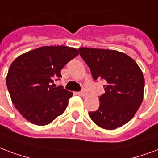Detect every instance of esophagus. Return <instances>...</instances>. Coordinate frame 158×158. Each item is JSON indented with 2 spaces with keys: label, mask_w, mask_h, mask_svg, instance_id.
Listing matches in <instances>:
<instances>
[{
  "label": "esophagus",
  "mask_w": 158,
  "mask_h": 158,
  "mask_svg": "<svg viewBox=\"0 0 158 158\" xmlns=\"http://www.w3.org/2000/svg\"><path fill=\"white\" fill-rule=\"evenodd\" d=\"M77 94L79 95V96H82V97H85V96H86V93H85V91H81V92H78Z\"/></svg>",
  "instance_id": "esophagus-1"
}]
</instances>
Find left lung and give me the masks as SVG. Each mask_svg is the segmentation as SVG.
<instances>
[{"instance_id": "1", "label": "left lung", "mask_w": 158, "mask_h": 158, "mask_svg": "<svg viewBox=\"0 0 158 158\" xmlns=\"http://www.w3.org/2000/svg\"><path fill=\"white\" fill-rule=\"evenodd\" d=\"M94 80L106 81L100 107L89 115L96 125L115 129L133 118L144 95L143 73L132 57L116 50L79 48Z\"/></svg>"}]
</instances>
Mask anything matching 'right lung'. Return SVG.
I'll use <instances>...</instances> for the list:
<instances>
[{"instance_id": "right-lung-1", "label": "right lung", "mask_w": 158, "mask_h": 158, "mask_svg": "<svg viewBox=\"0 0 158 158\" xmlns=\"http://www.w3.org/2000/svg\"><path fill=\"white\" fill-rule=\"evenodd\" d=\"M79 53L75 48L44 46L23 53L13 61L6 76L12 103L26 120L47 125L62 114L73 92L54 87V78Z\"/></svg>"}]
</instances>
